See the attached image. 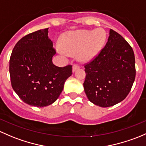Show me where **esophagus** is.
I'll list each match as a JSON object with an SVG mask.
<instances>
[{"label":"esophagus","mask_w":146,"mask_h":146,"mask_svg":"<svg viewBox=\"0 0 146 146\" xmlns=\"http://www.w3.org/2000/svg\"><path fill=\"white\" fill-rule=\"evenodd\" d=\"M79 68V67L78 65H76V64H74V65H73V67H72V72H74L76 71V70H77Z\"/></svg>","instance_id":"34e87169"}]
</instances>
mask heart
I'll use <instances>...</instances> for the list:
<instances>
[{
	"label": "heart",
	"instance_id": "obj_1",
	"mask_svg": "<svg viewBox=\"0 0 146 146\" xmlns=\"http://www.w3.org/2000/svg\"><path fill=\"white\" fill-rule=\"evenodd\" d=\"M107 39L106 31L102 28L94 30H77L70 31L63 36L61 46L64 52L76 55L82 62L92 60L103 50ZM58 52L64 54L62 49Z\"/></svg>",
	"mask_w": 146,
	"mask_h": 146
}]
</instances>
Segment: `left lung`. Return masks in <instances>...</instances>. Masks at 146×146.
<instances>
[{
	"instance_id": "obj_1",
	"label": "left lung",
	"mask_w": 146,
	"mask_h": 146,
	"mask_svg": "<svg viewBox=\"0 0 146 146\" xmlns=\"http://www.w3.org/2000/svg\"><path fill=\"white\" fill-rule=\"evenodd\" d=\"M84 91L88 100L102 108L122 101L135 80V57L132 48L117 32L110 30L106 46L85 65Z\"/></svg>"
}]
</instances>
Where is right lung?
I'll return each mask as SVG.
<instances>
[{"mask_svg": "<svg viewBox=\"0 0 146 146\" xmlns=\"http://www.w3.org/2000/svg\"><path fill=\"white\" fill-rule=\"evenodd\" d=\"M48 29L25 36L16 43L10 59L12 87L27 104L48 106L58 98L72 65L59 67L52 63L55 50Z\"/></svg>", "mask_w": 146, "mask_h": 146, "instance_id": "obj_1", "label": "right lung"}]
</instances>
